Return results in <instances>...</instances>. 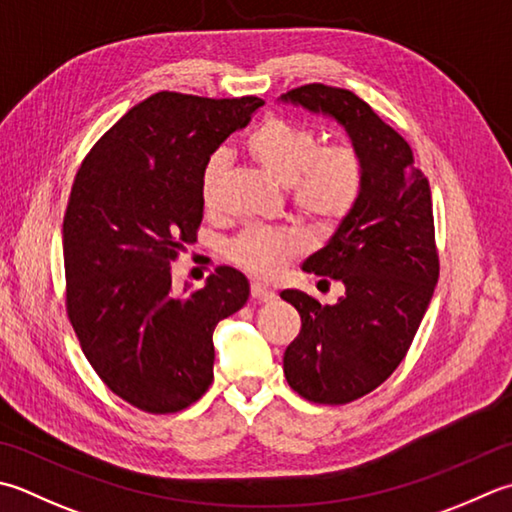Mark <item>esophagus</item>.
<instances>
[{"label":"esophagus","mask_w":512,"mask_h":512,"mask_svg":"<svg viewBox=\"0 0 512 512\" xmlns=\"http://www.w3.org/2000/svg\"><path fill=\"white\" fill-rule=\"evenodd\" d=\"M250 295H253V299H257V302H273V299L277 297L275 290H270L268 286L259 284V282L250 286Z\"/></svg>","instance_id":"obj_1"}]
</instances>
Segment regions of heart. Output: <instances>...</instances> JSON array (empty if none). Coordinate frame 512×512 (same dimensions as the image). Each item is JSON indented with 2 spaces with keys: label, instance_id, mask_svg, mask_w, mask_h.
Segmentation results:
<instances>
[{
  "label": "heart",
  "instance_id": "heart-1",
  "mask_svg": "<svg viewBox=\"0 0 512 512\" xmlns=\"http://www.w3.org/2000/svg\"><path fill=\"white\" fill-rule=\"evenodd\" d=\"M248 153L266 173L290 188V199L317 226H335L355 208L364 184L362 162L348 146L319 148L313 130L279 117H268L246 139ZM228 157L224 150L206 159L202 199L206 208L219 204ZM306 246L295 228H248L230 255L257 275H273Z\"/></svg>",
  "mask_w": 512,
  "mask_h": 512
}]
</instances>
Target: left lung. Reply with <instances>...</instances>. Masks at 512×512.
Wrapping results in <instances>:
<instances>
[{"mask_svg":"<svg viewBox=\"0 0 512 512\" xmlns=\"http://www.w3.org/2000/svg\"><path fill=\"white\" fill-rule=\"evenodd\" d=\"M279 102L342 126L364 170L355 208L302 264L342 282L344 295L322 306L302 290H282L302 317L284 353L290 388L308 402L348 404L402 364L433 299L439 259L430 186L406 139L350 90L308 84Z\"/></svg>","mask_w":512,"mask_h":512,"instance_id":"left-lung-1","label":"left lung"}]
</instances>
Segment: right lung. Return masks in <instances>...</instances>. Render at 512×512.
I'll return each instance as SVG.
<instances>
[{"mask_svg": "<svg viewBox=\"0 0 512 512\" xmlns=\"http://www.w3.org/2000/svg\"><path fill=\"white\" fill-rule=\"evenodd\" d=\"M259 106V97L155 93L77 170L62 228L68 317L102 382L146 413H177L206 393L213 330L248 302L235 268L175 293L170 264L197 239L206 159Z\"/></svg>", "mask_w": 512, "mask_h": 512, "instance_id": "add662e5", "label": "right lung"}]
</instances>
